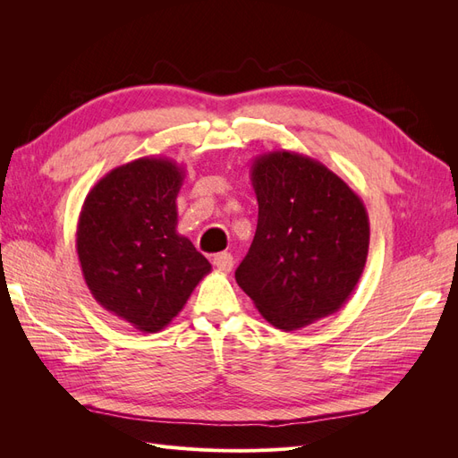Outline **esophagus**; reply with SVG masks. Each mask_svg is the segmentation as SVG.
Listing matches in <instances>:
<instances>
[{"label":"esophagus","instance_id":"esophagus-1","mask_svg":"<svg viewBox=\"0 0 458 458\" xmlns=\"http://www.w3.org/2000/svg\"><path fill=\"white\" fill-rule=\"evenodd\" d=\"M212 261H214V266H216L219 271H224V273H229V271L233 269V266H234V259H233V256H231L229 252H219V254H216Z\"/></svg>","mask_w":458,"mask_h":458}]
</instances>
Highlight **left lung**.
<instances>
[{"label":"left lung","instance_id":"1","mask_svg":"<svg viewBox=\"0 0 458 458\" xmlns=\"http://www.w3.org/2000/svg\"><path fill=\"white\" fill-rule=\"evenodd\" d=\"M258 227L234 279L284 332L336 313L369 254L363 200L325 164L290 150L256 157Z\"/></svg>","mask_w":458,"mask_h":458}]
</instances>
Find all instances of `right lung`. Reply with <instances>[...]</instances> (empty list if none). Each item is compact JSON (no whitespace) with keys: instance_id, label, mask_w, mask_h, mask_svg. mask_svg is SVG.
Segmentation results:
<instances>
[{"instance_id":"1","label":"right lung","mask_w":458,"mask_h":458,"mask_svg":"<svg viewBox=\"0 0 458 458\" xmlns=\"http://www.w3.org/2000/svg\"><path fill=\"white\" fill-rule=\"evenodd\" d=\"M185 170L145 157L110 170L81 206L76 250L101 308L141 332H158L212 271L177 233V192Z\"/></svg>"}]
</instances>
